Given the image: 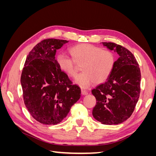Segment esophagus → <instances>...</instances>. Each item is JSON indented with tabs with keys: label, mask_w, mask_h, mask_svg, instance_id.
Masks as SVG:
<instances>
[{
	"label": "esophagus",
	"mask_w": 156,
	"mask_h": 156,
	"mask_svg": "<svg viewBox=\"0 0 156 156\" xmlns=\"http://www.w3.org/2000/svg\"><path fill=\"white\" fill-rule=\"evenodd\" d=\"M81 94H82V95H87L88 92L87 90H85L81 89Z\"/></svg>",
	"instance_id": "esophagus-1"
}]
</instances>
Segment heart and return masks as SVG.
I'll use <instances>...</instances> for the list:
<instances>
[{
  "label": "heart",
  "instance_id": "heart-1",
  "mask_svg": "<svg viewBox=\"0 0 156 156\" xmlns=\"http://www.w3.org/2000/svg\"><path fill=\"white\" fill-rule=\"evenodd\" d=\"M72 58L64 55L57 56L60 68L70 77L77 73L75 64H82L83 73L75 78V82L83 88H88L94 81L100 83L108 77L115 63V56L111 51L90 44H81L70 48Z\"/></svg>",
  "mask_w": 156,
  "mask_h": 156
}]
</instances>
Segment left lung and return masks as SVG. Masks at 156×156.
<instances>
[{
  "mask_svg": "<svg viewBox=\"0 0 156 156\" xmlns=\"http://www.w3.org/2000/svg\"><path fill=\"white\" fill-rule=\"evenodd\" d=\"M119 55L107 81L93 89L94 119L105 125L119 124L131 116L140 96V71L133 55L122 45L102 42Z\"/></svg>",
  "mask_w": 156,
  "mask_h": 156,
  "instance_id": "left-lung-1",
  "label": "left lung"
}]
</instances>
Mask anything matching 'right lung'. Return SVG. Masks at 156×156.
I'll use <instances>...</instances> for the list:
<instances>
[{
  "mask_svg": "<svg viewBox=\"0 0 156 156\" xmlns=\"http://www.w3.org/2000/svg\"><path fill=\"white\" fill-rule=\"evenodd\" d=\"M68 42L44 40L26 58L21 76L23 100L31 116L40 123H60L81 97V89L70 81L55 59L56 50Z\"/></svg>",
  "mask_w": 156,
  "mask_h": 156,
  "instance_id": "add662e5",
  "label": "right lung"
}]
</instances>
